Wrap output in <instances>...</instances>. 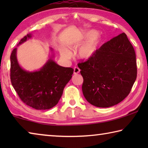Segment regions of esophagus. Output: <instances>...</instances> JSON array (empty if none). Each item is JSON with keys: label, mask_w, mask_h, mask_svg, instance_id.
<instances>
[{"label": "esophagus", "mask_w": 148, "mask_h": 148, "mask_svg": "<svg viewBox=\"0 0 148 148\" xmlns=\"http://www.w3.org/2000/svg\"><path fill=\"white\" fill-rule=\"evenodd\" d=\"M79 72H80V69L78 68V67H77V66L74 67V74H78V73H79Z\"/></svg>", "instance_id": "esophagus-1"}]
</instances>
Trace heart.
Wrapping results in <instances>:
<instances>
[{
	"instance_id": "b5f03b06",
	"label": "heart",
	"mask_w": 148,
	"mask_h": 148,
	"mask_svg": "<svg viewBox=\"0 0 148 148\" xmlns=\"http://www.w3.org/2000/svg\"><path fill=\"white\" fill-rule=\"evenodd\" d=\"M101 39L102 36L100 32L91 30L85 32L79 38L70 40L66 45L72 49H76L79 46L76 56L79 59L86 60L91 58L96 53ZM60 52L64 57L71 56V52L64 47L60 49Z\"/></svg>"
}]
</instances>
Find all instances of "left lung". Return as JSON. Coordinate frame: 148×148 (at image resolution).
Wrapping results in <instances>:
<instances>
[{
  "label": "left lung",
  "instance_id": "1",
  "mask_svg": "<svg viewBox=\"0 0 148 148\" xmlns=\"http://www.w3.org/2000/svg\"><path fill=\"white\" fill-rule=\"evenodd\" d=\"M77 66L84 78V97L99 108L121 102L136 79V54L125 33L104 43L91 58Z\"/></svg>",
  "mask_w": 148,
  "mask_h": 148
}]
</instances>
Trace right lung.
<instances>
[{
  "label": "right lung",
  "instance_id": "obj_1",
  "mask_svg": "<svg viewBox=\"0 0 148 148\" xmlns=\"http://www.w3.org/2000/svg\"><path fill=\"white\" fill-rule=\"evenodd\" d=\"M27 34L17 46L31 38ZM51 56L38 71H27L20 66L17 58V47L10 56V79L12 86L25 104L36 110H49L57 105L64 88L72 78L74 69L57 64Z\"/></svg>",
  "mask_w": 148,
  "mask_h": 148
}]
</instances>
